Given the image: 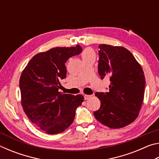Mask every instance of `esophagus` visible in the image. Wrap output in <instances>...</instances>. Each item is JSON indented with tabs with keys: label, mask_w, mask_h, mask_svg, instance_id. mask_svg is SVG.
<instances>
[{
	"label": "esophagus",
	"mask_w": 159,
	"mask_h": 159,
	"mask_svg": "<svg viewBox=\"0 0 159 159\" xmlns=\"http://www.w3.org/2000/svg\"><path fill=\"white\" fill-rule=\"evenodd\" d=\"M91 97L92 95H84V99L85 100H87V99H89L90 98H91Z\"/></svg>",
	"instance_id": "obj_1"
}]
</instances>
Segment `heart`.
Wrapping results in <instances>:
<instances>
[{"label":"heart","mask_w":159,"mask_h":159,"mask_svg":"<svg viewBox=\"0 0 159 159\" xmlns=\"http://www.w3.org/2000/svg\"><path fill=\"white\" fill-rule=\"evenodd\" d=\"M91 56H95V52H94L93 49H91L90 48H85V49L82 52V57L83 60H84L85 58L90 57Z\"/></svg>","instance_id":"heart-1"}]
</instances>
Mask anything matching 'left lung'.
I'll return each mask as SVG.
<instances>
[{"label": "left lung", "instance_id": "obj_1", "mask_svg": "<svg viewBox=\"0 0 159 159\" xmlns=\"http://www.w3.org/2000/svg\"><path fill=\"white\" fill-rule=\"evenodd\" d=\"M98 73L110 79L108 93H96L100 108L94 112L99 122L110 128L125 127L138 118L144 101L143 69L130 51L121 46L99 45Z\"/></svg>", "mask_w": 159, "mask_h": 159}]
</instances>
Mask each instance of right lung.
I'll list each match as a JSON object with an SVG mask.
<instances>
[{
    "mask_svg": "<svg viewBox=\"0 0 159 159\" xmlns=\"http://www.w3.org/2000/svg\"><path fill=\"white\" fill-rule=\"evenodd\" d=\"M82 49L56 47L34 55L21 72V104L31 121L44 133H62L73 123L76 109L84 101L82 95L63 94L60 80L66 78L65 62Z\"/></svg>",
    "mask_w": 159,
    "mask_h": 159,
    "instance_id": "right-lung-1",
    "label": "right lung"
}]
</instances>
